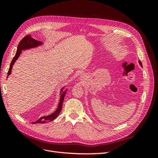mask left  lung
I'll use <instances>...</instances> for the list:
<instances>
[{
	"mask_svg": "<svg viewBox=\"0 0 158 158\" xmlns=\"http://www.w3.org/2000/svg\"><path fill=\"white\" fill-rule=\"evenodd\" d=\"M138 63H139V64H140V65L142 66V63H141V61L140 60H138Z\"/></svg>",
	"mask_w": 158,
	"mask_h": 158,
	"instance_id": "8db88e82",
	"label": "left lung"
}]
</instances>
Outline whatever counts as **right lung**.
<instances>
[{
    "label": "right lung",
    "instance_id": "right-lung-1",
    "mask_svg": "<svg viewBox=\"0 0 158 158\" xmlns=\"http://www.w3.org/2000/svg\"><path fill=\"white\" fill-rule=\"evenodd\" d=\"M42 45H44V44L41 41L35 40V39L31 37V35H26L23 39L20 41V42L19 43V44L18 45L17 47V51H16V53L14 56V57L13 58L10 65V68H9L8 72V76H7V78L8 77L9 75H10L11 73H12V66L14 65V64L15 63V62L17 60V59H18V57L20 56V54L22 53V51L23 50H26V49H33V48H36L37 47L41 46ZM65 88V86L63 87L60 89V99H59V102L58 104V107H57L55 111L50 114H48L47 116H44L41 117V118H40L38 120L35 122H33L32 123L35 124V123H45L47 122H50L53 121L54 119H55L58 115L59 114V113L61 111L62 109V106H63V103L64 101V98L66 93V91L68 90V89L66 88L64 90V88Z\"/></svg>",
    "mask_w": 158,
    "mask_h": 158
}]
</instances>
